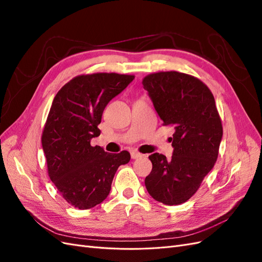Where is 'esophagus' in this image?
I'll use <instances>...</instances> for the list:
<instances>
[{
  "label": "esophagus",
  "instance_id": "1",
  "mask_svg": "<svg viewBox=\"0 0 262 262\" xmlns=\"http://www.w3.org/2000/svg\"><path fill=\"white\" fill-rule=\"evenodd\" d=\"M144 156L143 154H141L139 152H137V150H133V152H131V157L133 158V160H138V158Z\"/></svg>",
  "mask_w": 262,
  "mask_h": 262
}]
</instances>
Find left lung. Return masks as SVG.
Returning <instances> with one entry per match:
<instances>
[{
  "instance_id": "8db88e82",
  "label": "left lung",
  "mask_w": 262,
  "mask_h": 262,
  "mask_svg": "<svg viewBox=\"0 0 262 262\" xmlns=\"http://www.w3.org/2000/svg\"><path fill=\"white\" fill-rule=\"evenodd\" d=\"M163 125L175 128L169 138L171 160L154 153L145 187L153 199L167 205L189 200L200 188L219 155L223 126L209 87L177 71L157 72L142 80Z\"/></svg>"
}]
</instances>
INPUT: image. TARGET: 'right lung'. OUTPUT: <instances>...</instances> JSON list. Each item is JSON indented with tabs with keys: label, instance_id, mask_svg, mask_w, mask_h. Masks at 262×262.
<instances>
[{
	"label": "right lung",
	"instance_id": "obj_1",
	"mask_svg": "<svg viewBox=\"0 0 262 262\" xmlns=\"http://www.w3.org/2000/svg\"><path fill=\"white\" fill-rule=\"evenodd\" d=\"M134 75L83 74L57 93L43 126L41 143L48 175L69 204L94 208L108 196L115 173L128 164L130 153H107L91 145L100 134L98 124L108 102L120 94Z\"/></svg>",
	"mask_w": 262,
	"mask_h": 262
}]
</instances>
